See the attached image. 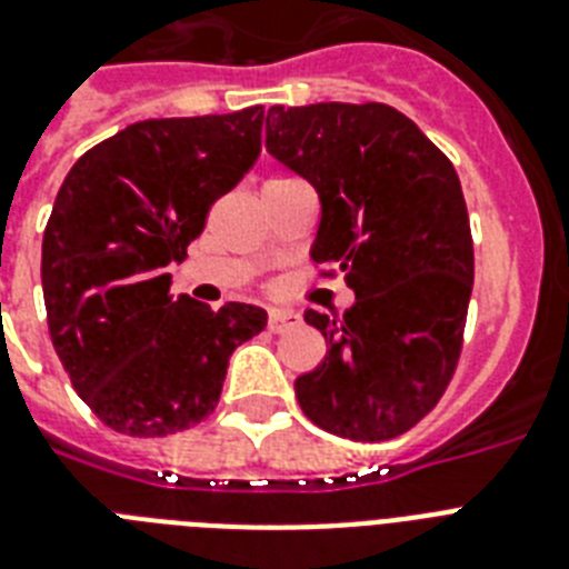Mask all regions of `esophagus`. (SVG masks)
Listing matches in <instances>:
<instances>
[{"label": "esophagus", "mask_w": 569, "mask_h": 569, "mask_svg": "<svg viewBox=\"0 0 569 569\" xmlns=\"http://www.w3.org/2000/svg\"><path fill=\"white\" fill-rule=\"evenodd\" d=\"M298 321H301V316H298V312L271 310V316H268V330H271V333H286V330H292Z\"/></svg>", "instance_id": "esophagus-1"}]
</instances>
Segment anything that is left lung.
Wrapping results in <instances>:
<instances>
[{
	"mask_svg": "<svg viewBox=\"0 0 569 569\" xmlns=\"http://www.w3.org/2000/svg\"><path fill=\"white\" fill-rule=\"evenodd\" d=\"M266 147L319 191L310 257L357 295L342 319L303 316L328 355L295 380L298 405L337 437L392 440L437 407L463 348L476 257L455 164L383 102L274 106Z\"/></svg>",
	"mask_w": 569,
	"mask_h": 569,
	"instance_id": "8db88e82",
	"label": "left lung"
}]
</instances>
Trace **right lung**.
Listing matches in <instances>:
<instances>
[{
    "label": "right lung",
    "instance_id": "right-lung-1",
    "mask_svg": "<svg viewBox=\"0 0 569 569\" xmlns=\"http://www.w3.org/2000/svg\"><path fill=\"white\" fill-rule=\"evenodd\" d=\"M262 106L141 120L91 147L58 189L43 230V303L56 355L102 425L168 437L203 422L230 355L266 328V310H209L171 295L212 203L250 171Z\"/></svg>",
    "mask_w": 569,
    "mask_h": 569
}]
</instances>
